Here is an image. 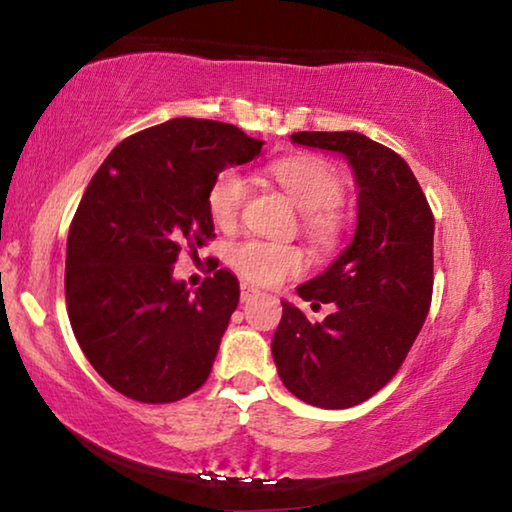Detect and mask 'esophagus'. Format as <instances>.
I'll return each mask as SVG.
<instances>
[{"label":"esophagus","instance_id":"34e87169","mask_svg":"<svg viewBox=\"0 0 512 512\" xmlns=\"http://www.w3.org/2000/svg\"><path fill=\"white\" fill-rule=\"evenodd\" d=\"M255 296H259V291L255 287H250V284H241V302L253 300Z\"/></svg>","mask_w":512,"mask_h":512}]
</instances>
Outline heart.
<instances>
[{
	"label": "heart",
	"mask_w": 512,
	"mask_h": 512,
	"mask_svg": "<svg viewBox=\"0 0 512 512\" xmlns=\"http://www.w3.org/2000/svg\"><path fill=\"white\" fill-rule=\"evenodd\" d=\"M273 176L291 196L298 210L307 212V230L311 237L327 241L334 237L336 219L332 207L339 205L343 183L329 164L316 158H287L275 162ZM246 196V180L237 169H225L214 178L207 192V207L219 225L237 219ZM228 262L244 280L262 287L280 284L284 277L298 275L305 266L300 248L266 239H244L230 248Z\"/></svg>",
	"instance_id": "b5f03b06"
}]
</instances>
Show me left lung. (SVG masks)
<instances>
[{"label": "left lung", "instance_id": "left-lung-1", "mask_svg": "<svg viewBox=\"0 0 512 512\" xmlns=\"http://www.w3.org/2000/svg\"><path fill=\"white\" fill-rule=\"evenodd\" d=\"M291 142L339 153L350 164L357 228L350 246L298 287L302 300L332 302L323 323H309L282 300L273 361L298 400L350 409L393 379L429 314L433 214L409 164L370 137L305 131Z\"/></svg>", "mask_w": 512, "mask_h": 512}]
</instances>
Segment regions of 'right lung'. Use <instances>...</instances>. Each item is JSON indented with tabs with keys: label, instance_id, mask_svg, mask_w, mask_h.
<instances>
[{
	"label": "right lung",
	"instance_id": "1",
	"mask_svg": "<svg viewBox=\"0 0 512 512\" xmlns=\"http://www.w3.org/2000/svg\"><path fill=\"white\" fill-rule=\"evenodd\" d=\"M262 146L232 124L178 117L126 137L92 176L67 237L65 298L83 354L121 395L176 402L210 377L239 282L219 268L192 291L173 264L214 237V178Z\"/></svg>",
	"mask_w": 512,
	"mask_h": 512
}]
</instances>
